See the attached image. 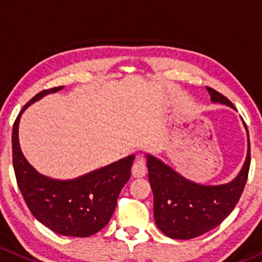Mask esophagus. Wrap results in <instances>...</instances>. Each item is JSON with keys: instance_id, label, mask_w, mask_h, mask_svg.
Wrapping results in <instances>:
<instances>
[{"instance_id": "obj_1", "label": "esophagus", "mask_w": 262, "mask_h": 262, "mask_svg": "<svg viewBox=\"0 0 262 262\" xmlns=\"http://www.w3.org/2000/svg\"><path fill=\"white\" fill-rule=\"evenodd\" d=\"M147 173V167H146V160L143 156H137L136 161H134L133 167H132V174L133 177H143Z\"/></svg>"}]
</instances>
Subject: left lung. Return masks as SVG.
<instances>
[{
    "mask_svg": "<svg viewBox=\"0 0 262 262\" xmlns=\"http://www.w3.org/2000/svg\"><path fill=\"white\" fill-rule=\"evenodd\" d=\"M213 103L235 110L229 99L207 88ZM246 126V124H244ZM247 129V126H246ZM241 172L233 181L222 185H202L176 172L160 159L147 154L148 180L154 192V217L156 226L172 239L196 238L213 230L235 208L246 186L251 164V146Z\"/></svg>",
    "mask_w": 262,
    "mask_h": 262,
    "instance_id": "1",
    "label": "left lung"
}]
</instances>
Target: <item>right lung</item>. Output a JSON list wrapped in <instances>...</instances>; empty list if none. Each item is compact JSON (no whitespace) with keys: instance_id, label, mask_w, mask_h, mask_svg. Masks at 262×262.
Here are the masks:
<instances>
[{"instance_id":"1","label":"right lung","mask_w":262,"mask_h":262,"mask_svg":"<svg viewBox=\"0 0 262 262\" xmlns=\"http://www.w3.org/2000/svg\"><path fill=\"white\" fill-rule=\"evenodd\" d=\"M63 86L42 90L23 107L13 126V165L19 190L32 214L59 235L85 238L102 230L111 219L120 191L130 178L134 155L73 180H54L38 173L19 145V121L24 110Z\"/></svg>"}]
</instances>
